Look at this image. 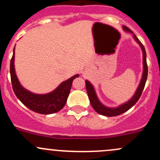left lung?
I'll return each mask as SVG.
<instances>
[{
	"label": "left lung",
	"instance_id": "left-lung-1",
	"mask_svg": "<svg viewBox=\"0 0 160 160\" xmlns=\"http://www.w3.org/2000/svg\"><path fill=\"white\" fill-rule=\"evenodd\" d=\"M124 31L127 32H129V33L132 34V36H133L134 39L135 40L137 43L139 45V46L141 47L142 51V60H143V72H142V77L141 81H140L139 85H138V88H137L136 91H135V94L133 95L132 98L127 102L124 103V104H121L120 106L116 108H109L107 106L104 105L100 101V100L98 99V96H97V93L95 92L94 88H93V85L90 83V81H88V80H86L85 83H86V89L87 92H88V97H89L90 102L91 104L92 107L94 109L95 111L98 113L100 114H102V115L107 116V117H113V116H117L119 114H122V113L125 112L128 110H129L132 106H134V104H135V103L138 101V99L141 97L143 89H144V87L146 85V80H147V76H148V67H147V62H146V49H145L144 46L142 44L141 42L138 40V38H137L136 35L133 33V32L131 31L128 27L123 26Z\"/></svg>",
	"mask_w": 160,
	"mask_h": 160
}]
</instances>
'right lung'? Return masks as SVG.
<instances>
[{
  "mask_svg": "<svg viewBox=\"0 0 160 160\" xmlns=\"http://www.w3.org/2000/svg\"><path fill=\"white\" fill-rule=\"evenodd\" d=\"M11 80L13 90L21 101L30 110L42 114H49L60 111L65 106L70 93L72 81L79 74L72 76L61 83L54 90L45 94L32 93L22 86L14 70V48L10 64Z\"/></svg>",
  "mask_w": 160,
  "mask_h": 160,
  "instance_id": "obj_1",
  "label": "right lung"
}]
</instances>
